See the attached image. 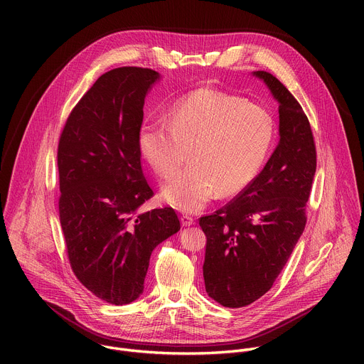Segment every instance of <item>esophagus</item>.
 Instances as JSON below:
<instances>
[{"mask_svg": "<svg viewBox=\"0 0 364 364\" xmlns=\"http://www.w3.org/2000/svg\"><path fill=\"white\" fill-rule=\"evenodd\" d=\"M188 220H191V218H190L187 213H183V222H186V223H187Z\"/></svg>", "mask_w": 364, "mask_h": 364, "instance_id": "esophagus-1", "label": "esophagus"}]
</instances>
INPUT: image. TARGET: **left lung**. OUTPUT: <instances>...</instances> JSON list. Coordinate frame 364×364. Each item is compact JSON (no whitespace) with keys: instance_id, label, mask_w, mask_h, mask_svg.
<instances>
[{"instance_id":"obj_1","label":"left lung","mask_w":364,"mask_h":364,"mask_svg":"<svg viewBox=\"0 0 364 364\" xmlns=\"http://www.w3.org/2000/svg\"><path fill=\"white\" fill-rule=\"evenodd\" d=\"M157 72L122 66L103 73L69 114L58 146L59 216L79 282L114 305L144 291L155 246L180 230L173 207L154 196L141 167L144 100Z\"/></svg>"}]
</instances>
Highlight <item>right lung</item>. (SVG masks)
I'll return each instance as SVG.
<instances>
[{
	"label": "right lung",
	"mask_w": 364,
	"mask_h": 364,
	"mask_svg": "<svg viewBox=\"0 0 364 364\" xmlns=\"http://www.w3.org/2000/svg\"><path fill=\"white\" fill-rule=\"evenodd\" d=\"M279 102V144L233 200L198 220L205 235V291L229 308L267 294L304 232L317 167L316 142L298 100L271 73L255 72Z\"/></svg>",
	"instance_id": "right-lung-1"
}]
</instances>
